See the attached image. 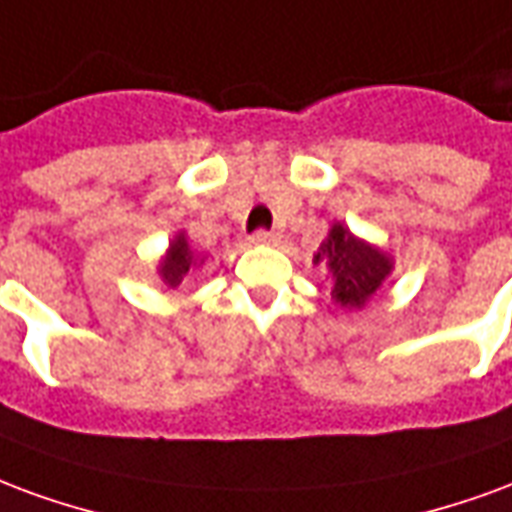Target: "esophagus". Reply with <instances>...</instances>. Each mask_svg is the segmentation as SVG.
Returning <instances> with one entry per match:
<instances>
[{
	"instance_id": "34e87169",
	"label": "esophagus",
	"mask_w": 512,
	"mask_h": 512,
	"mask_svg": "<svg viewBox=\"0 0 512 512\" xmlns=\"http://www.w3.org/2000/svg\"><path fill=\"white\" fill-rule=\"evenodd\" d=\"M278 240H281V234H275V231H253L251 234L253 245H275Z\"/></svg>"
}]
</instances>
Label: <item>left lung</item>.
Segmentation results:
<instances>
[{
  "label": "left lung",
  "mask_w": 512,
  "mask_h": 512,
  "mask_svg": "<svg viewBox=\"0 0 512 512\" xmlns=\"http://www.w3.org/2000/svg\"><path fill=\"white\" fill-rule=\"evenodd\" d=\"M313 261L327 264L333 275V300L349 311L365 308V302L379 292V286L393 272V259L387 253L354 237L343 223H335L330 229Z\"/></svg>",
  "instance_id": "8db88e82"
}]
</instances>
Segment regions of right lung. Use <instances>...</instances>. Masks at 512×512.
<instances>
[{"mask_svg":"<svg viewBox=\"0 0 512 512\" xmlns=\"http://www.w3.org/2000/svg\"><path fill=\"white\" fill-rule=\"evenodd\" d=\"M196 264L201 267V264H204V256H196V253L190 251L185 231H179L177 237L169 242V251H166V256L160 259L158 272L169 289H177L179 283L185 281V275H188Z\"/></svg>","mask_w":512,"mask_h":512,"instance_id":"1","label":"right lung"}]
</instances>
